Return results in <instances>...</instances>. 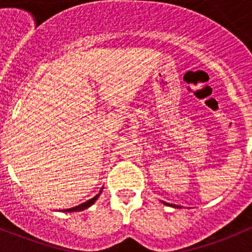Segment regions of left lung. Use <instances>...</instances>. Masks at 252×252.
<instances>
[{
  "mask_svg": "<svg viewBox=\"0 0 252 252\" xmlns=\"http://www.w3.org/2000/svg\"><path fill=\"white\" fill-rule=\"evenodd\" d=\"M163 202V205H167V206H171V207H179V206L178 205H173V204H168V202H164V201H162Z\"/></svg>",
  "mask_w": 252,
  "mask_h": 252,
  "instance_id": "1",
  "label": "left lung"
}]
</instances>
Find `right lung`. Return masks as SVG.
Instances as JSON below:
<instances>
[{
    "instance_id": "right-lung-1",
    "label": "right lung",
    "mask_w": 252,
    "mask_h": 252,
    "mask_svg": "<svg viewBox=\"0 0 252 252\" xmlns=\"http://www.w3.org/2000/svg\"><path fill=\"white\" fill-rule=\"evenodd\" d=\"M101 192H102V190H101V191L98 192V194L96 195V196H94L93 199H90V200H88V201L83 202V204H80V205L75 206V207L67 208V210H64V211H63V212H78V211H84V210H86V208L90 207L91 205L95 204V201H96V200L98 199V196H100V195H101Z\"/></svg>"
}]
</instances>
